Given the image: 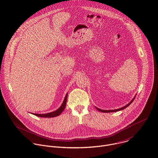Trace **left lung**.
<instances>
[{
	"instance_id": "1",
	"label": "left lung",
	"mask_w": 158,
	"mask_h": 158,
	"mask_svg": "<svg viewBox=\"0 0 158 158\" xmlns=\"http://www.w3.org/2000/svg\"><path fill=\"white\" fill-rule=\"evenodd\" d=\"M135 98V96L133 98V99L128 104H127L126 105H125L124 106H123V107H121V108H118V109H115V110H101V109H100V108H97V107H96V109L98 110H99V111H101V112H103V113H110V112H115V111H120V110H123V109H124V108H126V107H127L129 105H131V104L134 101V99Z\"/></svg>"
}]
</instances>
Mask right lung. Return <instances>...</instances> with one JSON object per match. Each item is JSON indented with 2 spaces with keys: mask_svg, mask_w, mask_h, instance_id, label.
Masks as SVG:
<instances>
[{
  "mask_svg": "<svg viewBox=\"0 0 158 158\" xmlns=\"http://www.w3.org/2000/svg\"><path fill=\"white\" fill-rule=\"evenodd\" d=\"M67 94H68L67 93L61 106L57 110H56V111H54L48 113H45V114H38V113H32V114H34L37 116L42 117V118H52V117H56V116H59L63 111V110L65 109V105H66V102H67Z\"/></svg>",
  "mask_w": 158,
  "mask_h": 158,
  "instance_id": "1",
  "label": "right lung"
}]
</instances>
